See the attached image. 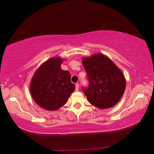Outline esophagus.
Listing matches in <instances>:
<instances>
[{
  "mask_svg": "<svg viewBox=\"0 0 154 154\" xmlns=\"http://www.w3.org/2000/svg\"><path fill=\"white\" fill-rule=\"evenodd\" d=\"M79 83H76V85H75V90L76 91H78L79 90Z\"/></svg>",
  "mask_w": 154,
  "mask_h": 154,
  "instance_id": "esophagus-1",
  "label": "esophagus"
}]
</instances>
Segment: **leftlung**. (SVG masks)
I'll return each instance as SVG.
<instances>
[{"label": "left lung", "instance_id": "8db88e82", "mask_svg": "<svg viewBox=\"0 0 154 154\" xmlns=\"http://www.w3.org/2000/svg\"><path fill=\"white\" fill-rule=\"evenodd\" d=\"M89 85L83 92L90 104L98 109H109L118 103L126 89V81L117 65L103 54L83 57Z\"/></svg>", "mask_w": 154, "mask_h": 154}]
</instances>
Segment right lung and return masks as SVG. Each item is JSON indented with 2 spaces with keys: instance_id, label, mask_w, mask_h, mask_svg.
<instances>
[{
  "instance_id": "1",
  "label": "right lung",
  "mask_w": 154,
  "mask_h": 154,
  "mask_svg": "<svg viewBox=\"0 0 154 154\" xmlns=\"http://www.w3.org/2000/svg\"><path fill=\"white\" fill-rule=\"evenodd\" d=\"M63 61L60 57H52L38 68L31 79V96L46 110L56 111L62 107L75 90L70 72L61 69Z\"/></svg>"
}]
</instances>
